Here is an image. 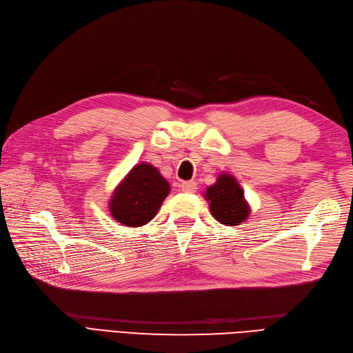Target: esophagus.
I'll use <instances>...</instances> for the list:
<instances>
[{"mask_svg":"<svg viewBox=\"0 0 353 353\" xmlns=\"http://www.w3.org/2000/svg\"><path fill=\"white\" fill-rule=\"evenodd\" d=\"M181 190H182L183 192H196L197 183L192 182V181H190V182H182V183H181Z\"/></svg>","mask_w":353,"mask_h":353,"instance_id":"esophagus-1","label":"esophagus"}]
</instances>
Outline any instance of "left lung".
<instances>
[{
	"label": "left lung",
	"mask_w": 353,
	"mask_h": 353,
	"mask_svg": "<svg viewBox=\"0 0 353 353\" xmlns=\"http://www.w3.org/2000/svg\"><path fill=\"white\" fill-rule=\"evenodd\" d=\"M215 220L228 226L244 223L250 214V208L244 200V191L234 176L221 174L216 182L205 192Z\"/></svg>",
	"instance_id": "8db88e82"
}]
</instances>
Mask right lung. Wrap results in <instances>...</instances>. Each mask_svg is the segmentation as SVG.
Here are the masks:
<instances>
[{
  "instance_id": "1",
  "label": "right lung",
  "mask_w": 353,
  "mask_h": 353,
  "mask_svg": "<svg viewBox=\"0 0 353 353\" xmlns=\"http://www.w3.org/2000/svg\"><path fill=\"white\" fill-rule=\"evenodd\" d=\"M168 194L170 183L161 176L159 170L147 162L138 163L112 196L110 214L124 226H144L154 219Z\"/></svg>"
}]
</instances>
